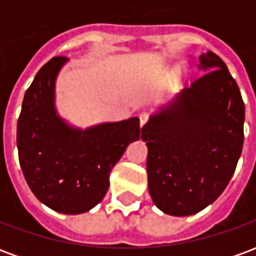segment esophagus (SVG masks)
<instances>
[{
  "label": "esophagus",
  "mask_w": 256,
  "mask_h": 256,
  "mask_svg": "<svg viewBox=\"0 0 256 256\" xmlns=\"http://www.w3.org/2000/svg\"><path fill=\"white\" fill-rule=\"evenodd\" d=\"M140 126H141V128H142V126H144L145 123L148 122V119H150V115H148V114H146V112H141V114H140Z\"/></svg>",
  "instance_id": "esophagus-1"
}]
</instances>
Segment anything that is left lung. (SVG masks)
<instances>
[{"label":"left lung","instance_id":"8db88e82","mask_svg":"<svg viewBox=\"0 0 256 256\" xmlns=\"http://www.w3.org/2000/svg\"><path fill=\"white\" fill-rule=\"evenodd\" d=\"M198 62L203 74L141 128L150 198L174 216L196 214L220 198L244 142L246 108L236 80L215 53Z\"/></svg>","mask_w":256,"mask_h":256}]
</instances>
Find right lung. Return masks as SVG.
<instances>
[{
  "label": "right lung",
  "mask_w": 256,
  "mask_h": 256,
  "mask_svg": "<svg viewBox=\"0 0 256 256\" xmlns=\"http://www.w3.org/2000/svg\"><path fill=\"white\" fill-rule=\"evenodd\" d=\"M67 58L49 60L26 90L18 120L22 172L36 198L62 214H82L98 204L110 174L128 145L141 136L140 119L70 126L54 106V82Z\"/></svg>",
  "instance_id": "right-lung-1"
}]
</instances>
